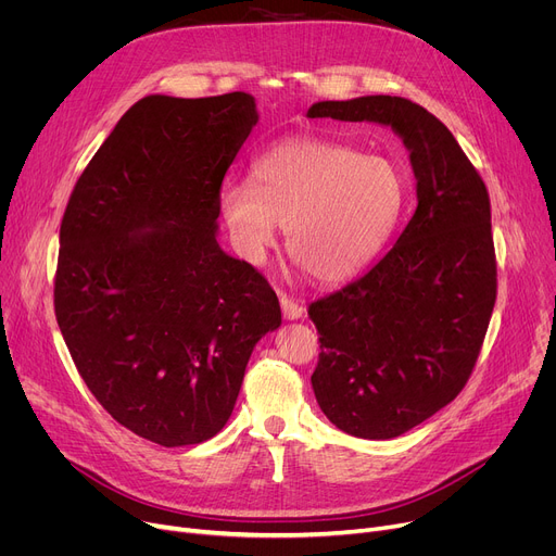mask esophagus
Wrapping results in <instances>:
<instances>
[{"label": "esophagus", "instance_id": "1", "mask_svg": "<svg viewBox=\"0 0 556 556\" xmlns=\"http://www.w3.org/2000/svg\"><path fill=\"white\" fill-rule=\"evenodd\" d=\"M279 304H281V313H283V319H300L304 315V306L298 304L293 298L288 295H279Z\"/></svg>", "mask_w": 556, "mask_h": 556}]
</instances>
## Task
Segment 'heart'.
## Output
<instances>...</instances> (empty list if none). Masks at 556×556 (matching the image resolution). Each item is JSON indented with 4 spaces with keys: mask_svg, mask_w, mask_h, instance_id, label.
<instances>
[{
    "mask_svg": "<svg viewBox=\"0 0 556 556\" xmlns=\"http://www.w3.org/2000/svg\"><path fill=\"white\" fill-rule=\"evenodd\" d=\"M407 200L401 166L352 146L298 139L263 153L250 182L220 189L237 252L258 263L286 227V250L319 283L358 275L386 248Z\"/></svg>",
    "mask_w": 556,
    "mask_h": 556,
    "instance_id": "1",
    "label": "heart"
}]
</instances>
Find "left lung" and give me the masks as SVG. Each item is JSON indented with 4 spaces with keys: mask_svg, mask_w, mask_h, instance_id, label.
I'll return each instance as SVG.
<instances>
[{
    "mask_svg": "<svg viewBox=\"0 0 556 556\" xmlns=\"http://www.w3.org/2000/svg\"><path fill=\"white\" fill-rule=\"evenodd\" d=\"M308 119L388 126L410 153L417 210L361 279L308 306L317 405L346 434L392 440L469 381L495 304L489 193L453 132L401 97L319 101Z\"/></svg>",
    "mask_w": 556,
    "mask_h": 556,
    "instance_id": "1",
    "label": "left lung"
}]
</instances>
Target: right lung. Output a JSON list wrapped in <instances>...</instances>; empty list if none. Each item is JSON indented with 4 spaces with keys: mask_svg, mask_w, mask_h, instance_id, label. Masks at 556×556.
Returning <instances> with one entry per match:
<instances>
[{
    "mask_svg": "<svg viewBox=\"0 0 556 556\" xmlns=\"http://www.w3.org/2000/svg\"><path fill=\"white\" fill-rule=\"evenodd\" d=\"M258 122L245 92L137 101L78 178L61 225L55 319L112 419L160 446L227 424L254 344L281 325L250 263L218 245V195Z\"/></svg>",
    "mask_w": 556,
    "mask_h": 556,
    "instance_id": "obj_1",
    "label": "right lung"
}]
</instances>
